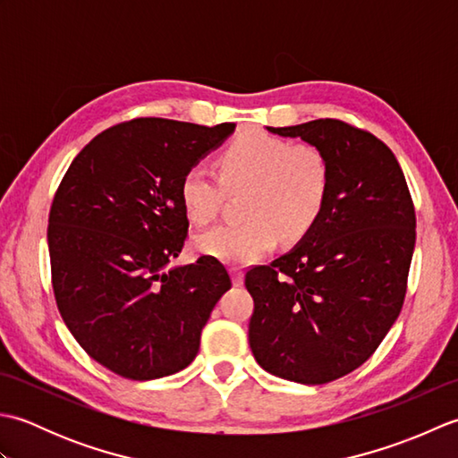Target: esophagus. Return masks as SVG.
<instances>
[{"mask_svg":"<svg viewBox=\"0 0 458 458\" xmlns=\"http://www.w3.org/2000/svg\"><path fill=\"white\" fill-rule=\"evenodd\" d=\"M232 281H234L236 287H240L242 284H244V274H242L240 269H232Z\"/></svg>","mask_w":458,"mask_h":458,"instance_id":"esophagus-1","label":"esophagus"}]
</instances>
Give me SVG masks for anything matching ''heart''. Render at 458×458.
<instances>
[{"label": "heart", "instance_id": "obj_1", "mask_svg": "<svg viewBox=\"0 0 458 458\" xmlns=\"http://www.w3.org/2000/svg\"><path fill=\"white\" fill-rule=\"evenodd\" d=\"M220 172L192 165L181 179V202L189 218L207 224L216 216L228 189L246 191L244 222L220 224L197 238L199 251L246 266L285 242L303 238L323 214L333 171L313 143H291L266 131H250L220 155Z\"/></svg>", "mask_w": 458, "mask_h": 458}]
</instances>
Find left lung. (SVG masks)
<instances>
[{"label": "left lung", "instance_id": "1", "mask_svg": "<svg viewBox=\"0 0 458 458\" xmlns=\"http://www.w3.org/2000/svg\"><path fill=\"white\" fill-rule=\"evenodd\" d=\"M327 153L328 202L299 244L246 274L258 364L297 384L362 366L400 317L415 248V208L384 141L340 120L267 128Z\"/></svg>", "mask_w": 458, "mask_h": 458}]
</instances>
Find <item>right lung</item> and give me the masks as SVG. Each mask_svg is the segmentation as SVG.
Returning a JSON list of instances; mask_svg holds the SVG:
<instances>
[{
    "mask_svg": "<svg viewBox=\"0 0 458 458\" xmlns=\"http://www.w3.org/2000/svg\"><path fill=\"white\" fill-rule=\"evenodd\" d=\"M234 128L163 118L112 125L58 184L47 230L56 307L86 354L114 374L141 382L187 368L232 287L212 256L165 267L189 232L182 174Z\"/></svg>",
    "mask_w": 458,
    "mask_h": 458,
    "instance_id": "add662e5",
    "label": "right lung"
}]
</instances>
